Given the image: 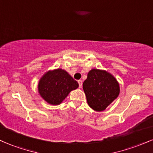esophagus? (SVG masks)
<instances>
[{
  "label": "esophagus",
  "mask_w": 153,
  "mask_h": 153,
  "mask_svg": "<svg viewBox=\"0 0 153 153\" xmlns=\"http://www.w3.org/2000/svg\"><path fill=\"white\" fill-rule=\"evenodd\" d=\"M78 85H79V88H82V80H78Z\"/></svg>",
  "instance_id": "1"
}]
</instances>
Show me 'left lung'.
<instances>
[{
  "label": "left lung",
  "instance_id": "8db88e82",
  "mask_svg": "<svg viewBox=\"0 0 153 153\" xmlns=\"http://www.w3.org/2000/svg\"><path fill=\"white\" fill-rule=\"evenodd\" d=\"M82 88L89 106L96 111L106 109L119 94V85L114 77L98 69L89 71Z\"/></svg>",
  "mask_w": 153,
  "mask_h": 153
}]
</instances>
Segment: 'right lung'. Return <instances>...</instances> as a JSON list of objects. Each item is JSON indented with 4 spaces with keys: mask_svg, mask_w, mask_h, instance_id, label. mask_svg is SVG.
<instances>
[{
    "mask_svg": "<svg viewBox=\"0 0 153 153\" xmlns=\"http://www.w3.org/2000/svg\"><path fill=\"white\" fill-rule=\"evenodd\" d=\"M78 88V83L65 71L57 69L43 75L38 89L44 100L52 105H58L71 91Z\"/></svg>",
    "mask_w": 153,
    "mask_h": 153,
    "instance_id": "1",
    "label": "right lung"
}]
</instances>
